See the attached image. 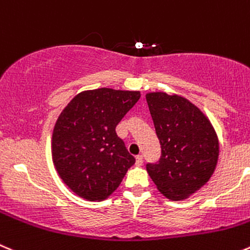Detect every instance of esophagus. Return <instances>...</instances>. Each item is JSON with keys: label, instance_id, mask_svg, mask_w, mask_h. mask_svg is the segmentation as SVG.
<instances>
[{"label": "esophagus", "instance_id": "obj_1", "mask_svg": "<svg viewBox=\"0 0 250 250\" xmlns=\"http://www.w3.org/2000/svg\"><path fill=\"white\" fill-rule=\"evenodd\" d=\"M142 163H144V157L137 156L136 157V166H142Z\"/></svg>", "mask_w": 250, "mask_h": 250}]
</instances>
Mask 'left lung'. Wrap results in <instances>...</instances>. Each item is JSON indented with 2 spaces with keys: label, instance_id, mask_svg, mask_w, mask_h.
Segmentation results:
<instances>
[{
  "label": "left lung",
  "instance_id": "1",
  "mask_svg": "<svg viewBox=\"0 0 250 250\" xmlns=\"http://www.w3.org/2000/svg\"><path fill=\"white\" fill-rule=\"evenodd\" d=\"M146 101L161 144V158L146 166L147 173L166 198L184 200L215 172L217 135L208 116L184 97L151 92Z\"/></svg>",
  "mask_w": 250,
  "mask_h": 250
}]
</instances>
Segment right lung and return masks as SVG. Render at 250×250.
Instances as JSON below:
<instances>
[{"label":"right lung","instance_id":"1","mask_svg":"<svg viewBox=\"0 0 250 250\" xmlns=\"http://www.w3.org/2000/svg\"><path fill=\"white\" fill-rule=\"evenodd\" d=\"M140 97L139 91L111 88L84 91L59 115L52 132V162L78 196L104 200L135 163L115 127Z\"/></svg>","mask_w":250,"mask_h":250}]
</instances>
